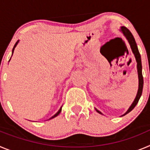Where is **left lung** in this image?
I'll return each mask as SVG.
<instances>
[{
  "instance_id": "1",
  "label": "left lung",
  "mask_w": 150,
  "mask_h": 150,
  "mask_svg": "<svg viewBox=\"0 0 150 150\" xmlns=\"http://www.w3.org/2000/svg\"><path fill=\"white\" fill-rule=\"evenodd\" d=\"M122 34H124V36L125 37V38L127 39V40L128 41V43H129L130 46H131V49H132V52L134 53L135 57V59H136V62H137V74H138V80H139V84H138V91H137V95H136V98H135L134 100L132 103V104L130 106V107L128 108V110L126 111L125 113L122 115V116H125V115H126L127 113H128L129 112L132 110L135 107V106L137 105V104L138 103L139 100H140V98L142 95V91H143V87H144V77H143V74H142V64H141V57H140V54L139 52L138 48H137V43L135 42V40L134 38L133 35L131 32H130V30H128L127 28L124 27H121V29H120ZM96 111L100 114H102V112H100L99 110L95 108Z\"/></svg>"
}]
</instances>
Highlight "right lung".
<instances>
[{"label":"right lung","instance_id":"right-lung-1","mask_svg":"<svg viewBox=\"0 0 150 150\" xmlns=\"http://www.w3.org/2000/svg\"><path fill=\"white\" fill-rule=\"evenodd\" d=\"M18 41H19V40H18V41H17L16 43L15 46H14V47H13V51H14V49H15V48H16V45H17V44H18ZM12 55H13V54H12ZM9 62H10V61H9ZM62 107H61L60 109H59V111H58V112H56V113H55V115H54V116H52V117H51V118H50V120H51V119H53V118L56 117V116H59V113H60V112H61V111H62Z\"/></svg>","mask_w":150,"mask_h":150}]
</instances>
